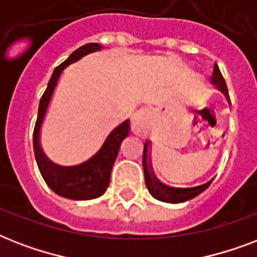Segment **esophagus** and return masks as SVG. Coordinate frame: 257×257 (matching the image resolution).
I'll list each match as a JSON object with an SVG mask.
<instances>
[{"instance_id":"1","label":"esophagus","mask_w":257,"mask_h":257,"mask_svg":"<svg viewBox=\"0 0 257 257\" xmlns=\"http://www.w3.org/2000/svg\"><path fill=\"white\" fill-rule=\"evenodd\" d=\"M153 110L148 106L139 109L132 117V132L140 137H147L149 135L151 126H152Z\"/></svg>"}]
</instances>
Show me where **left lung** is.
<instances>
[{"mask_svg":"<svg viewBox=\"0 0 257 257\" xmlns=\"http://www.w3.org/2000/svg\"><path fill=\"white\" fill-rule=\"evenodd\" d=\"M212 84H215L219 90L224 93V96L228 98V88L224 80L223 74L220 72L217 64L213 66V73H212ZM148 147L149 141L144 144V153H143V167H144V176H145V185L148 188L149 193L155 197V199L164 201V203H183V201H188V200L193 199L197 195H200L201 192L205 191L213 179H211L208 183L203 184V185H197L193 188H172L165 185L157 179L155 173H153L152 165L149 163L148 157Z\"/></svg>","mask_w":257,"mask_h":257,"instance_id":"1","label":"left lung"}]
</instances>
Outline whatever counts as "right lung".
Returning a JSON list of instances; mask_svg holds the SVG:
<instances>
[{
	"label": "right lung",
	"mask_w": 257,
	"mask_h": 257,
	"mask_svg": "<svg viewBox=\"0 0 257 257\" xmlns=\"http://www.w3.org/2000/svg\"><path fill=\"white\" fill-rule=\"evenodd\" d=\"M102 46L100 44H86L78 48L66 58L65 61L54 69L53 74L49 80L48 88L42 94L38 106V116L33 132V149L38 169L41 176L48 184V187L58 196L72 200H92L104 195L110 181V172L116 161V157L120 151V145L125 137L129 135V120L124 121L117 128L109 133L106 140L100 148V151L92 156L85 163L74 167H61L52 163L42 152L40 144V131H41L42 121L49 106L50 98L53 90L57 85V81L61 76L62 70L72 62H76L86 54L100 50Z\"/></svg>",
	"instance_id": "obj_1"
}]
</instances>
